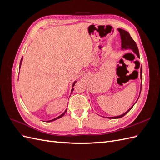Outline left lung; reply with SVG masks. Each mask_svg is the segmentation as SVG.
Listing matches in <instances>:
<instances>
[{"label":"left lung","instance_id":"left-lung-1","mask_svg":"<svg viewBox=\"0 0 160 160\" xmlns=\"http://www.w3.org/2000/svg\"><path fill=\"white\" fill-rule=\"evenodd\" d=\"M118 31H119L120 36H121V39H122V49H132L135 53V54L137 55V56L138 57H139V50H138V46L136 45V43H135V42L134 41V40L132 38V37L130 36L129 33L128 31H126L122 29V28H118ZM140 74H141V75H140V76H141V78H142V67H141V72H140ZM140 93H141V91H140ZM133 105L128 111H126V112H125L123 114H122V115H121L119 116H116V117H108V118H109V119H117V118H122V117H123L125 115H126L131 109H132V108L133 107Z\"/></svg>","mask_w":160,"mask_h":160}]
</instances>
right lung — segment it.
I'll list each match as a JSON object with an SVG mask.
<instances>
[{
  "mask_svg": "<svg viewBox=\"0 0 160 160\" xmlns=\"http://www.w3.org/2000/svg\"><path fill=\"white\" fill-rule=\"evenodd\" d=\"M22 59H21V62H20V67H19V68H20V67H21V62H22ZM75 83H76V82L75 81L74 82V83H73V85H72V87H74V85H75ZM73 88H72V90H71V92H72V91H73ZM67 112V109L65 111V112L63 113H62V114H61V115H59V117H57V118H55V119H52V120H49V121H47V122H52V121H55V120H56V119H59V118H62V116H63L64 115H65V113Z\"/></svg>",
  "mask_w": 160,
  "mask_h": 160,
  "instance_id": "add662e5",
  "label": "right lung"
}]
</instances>
